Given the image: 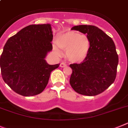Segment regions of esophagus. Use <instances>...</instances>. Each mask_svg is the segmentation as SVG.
I'll use <instances>...</instances> for the list:
<instances>
[{
    "instance_id": "1",
    "label": "esophagus",
    "mask_w": 128,
    "mask_h": 128,
    "mask_svg": "<svg viewBox=\"0 0 128 128\" xmlns=\"http://www.w3.org/2000/svg\"><path fill=\"white\" fill-rule=\"evenodd\" d=\"M66 64H65V63H64V62H62V63H60V67H61V68H64V67H66Z\"/></svg>"
}]
</instances>
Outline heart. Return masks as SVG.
Listing matches in <instances>:
<instances>
[{"mask_svg":"<svg viewBox=\"0 0 128 128\" xmlns=\"http://www.w3.org/2000/svg\"><path fill=\"white\" fill-rule=\"evenodd\" d=\"M55 42L60 48L66 50L67 58L73 62H80L84 60L90 48V42L88 38L74 31L58 35ZM57 46H54L53 50L56 55H60L61 52Z\"/></svg>","mask_w":128,"mask_h":128,"instance_id":"1","label":"heart"}]
</instances>
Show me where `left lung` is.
Listing matches in <instances>:
<instances>
[{"mask_svg": "<svg viewBox=\"0 0 128 128\" xmlns=\"http://www.w3.org/2000/svg\"><path fill=\"white\" fill-rule=\"evenodd\" d=\"M72 30L86 34L90 48L80 64H70V83L76 93L95 96L102 93L115 81L118 56L111 37L95 26L79 25Z\"/></svg>", "mask_w": 128, "mask_h": 128, "instance_id": "obj_1", "label": "left lung"}]
</instances>
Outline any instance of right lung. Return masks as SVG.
<instances>
[{
    "mask_svg": "<svg viewBox=\"0 0 128 128\" xmlns=\"http://www.w3.org/2000/svg\"><path fill=\"white\" fill-rule=\"evenodd\" d=\"M53 36L51 24H32L7 40L0 58L1 75L16 93L34 96L46 87L51 72L60 65L45 60L53 49Z\"/></svg>",
    "mask_w": 128,
    "mask_h": 128,
    "instance_id": "1",
    "label": "right lung"
}]
</instances>
